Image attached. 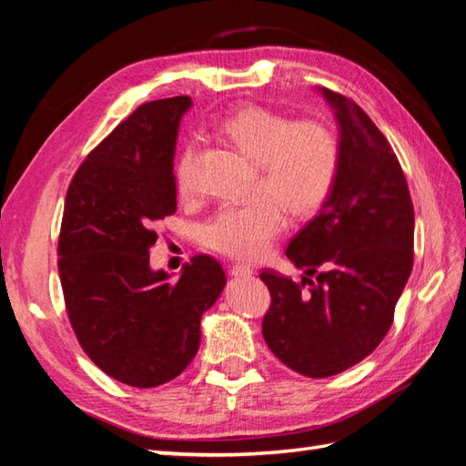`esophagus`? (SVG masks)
Segmentation results:
<instances>
[{"label":"esophagus","mask_w":466,"mask_h":466,"mask_svg":"<svg viewBox=\"0 0 466 466\" xmlns=\"http://www.w3.org/2000/svg\"><path fill=\"white\" fill-rule=\"evenodd\" d=\"M231 275L233 277H251L253 275V268L249 265H233L231 267Z\"/></svg>","instance_id":"1"}]
</instances>
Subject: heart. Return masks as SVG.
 Returning <instances> with one entry per match:
<instances>
[{
    "label": "heart",
    "mask_w": 466,
    "mask_h": 466,
    "mask_svg": "<svg viewBox=\"0 0 466 466\" xmlns=\"http://www.w3.org/2000/svg\"><path fill=\"white\" fill-rule=\"evenodd\" d=\"M217 131L255 163L253 191L259 193L221 205L201 225L199 239L233 259H259L283 231L285 209L307 217L327 201L339 173V139L323 121H295L257 106L227 116ZM193 159L195 143L185 141L175 161L181 195L193 187Z\"/></svg>",
    "instance_id": "obj_1"
}]
</instances>
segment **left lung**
I'll return each instance as SVG.
<instances>
[{
    "mask_svg": "<svg viewBox=\"0 0 466 466\" xmlns=\"http://www.w3.org/2000/svg\"><path fill=\"white\" fill-rule=\"evenodd\" d=\"M339 123L340 163L320 211L287 247L301 281L265 268L263 337L295 373L325 379L373 353L412 271L415 211L405 173L355 101L320 89Z\"/></svg>",
    "mask_w": 466,
    "mask_h": 466,
    "instance_id": "obj_1",
    "label": "left lung"
}]
</instances>
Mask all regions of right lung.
Masks as SVG:
<instances>
[{
    "instance_id": "1",
    "label": "right lung",
    "mask_w": 466,
    "mask_h": 466,
    "mask_svg": "<svg viewBox=\"0 0 466 466\" xmlns=\"http://www.w3.org/2000/svg\"><path fill=\"white\" fill-rule=\"evenodd\" d=\"M187 96L143 103L69 183L59 231V281L81 349L129 387H159L198 355L201 317L227 283L209 255L177 281L149 267L155 223L177 209L173 157Z\"/></svg>"
}]
</instances>
